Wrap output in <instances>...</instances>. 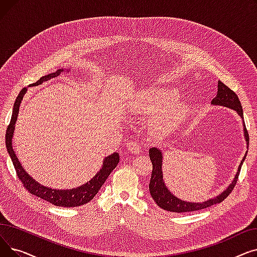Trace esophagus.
<instances>
[{
  "instance_id": "1",
  "label": "esophagus",
  "mask_w": 257,
  "mask_h": 257,
  "mask_svg": "<svg viewBox=\"0 0 257 257\" xmlns=\"http://www.w3.org/2000/svg\"><path fill=\"white\" fill-rule=\"evenodd\" d=\"M127 149L130 153L139 154L141 152V145L137 142H129L127 143Z\"/></svg>"
}]
</instances>
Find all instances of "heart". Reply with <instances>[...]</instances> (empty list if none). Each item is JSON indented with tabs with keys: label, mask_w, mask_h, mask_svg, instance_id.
Returning a JSON list of instances; mask_svg holds the SVG:
<instances>
[{
	"label": "heart",
	"mask_w": 257,
	"mask_h": 257,
	"mask_svg": "<svg viewBox=\"0 0 257 257\" xmlns=\"http://www.w3.org/2000/svg\"><path fill=\"white\" fill-rule=\"evenodd\" d=\"M177 97L178 91L175 89L147 88L139 92L130 108L132 112L152 115L149 121L150 132L157 138H165L178 129L193 111V106L184 101L170 105ZM168 104L170 105L169 107L166 106Z\"/></svg>",
	"instance_id": "heart-1"
}]
</instances>
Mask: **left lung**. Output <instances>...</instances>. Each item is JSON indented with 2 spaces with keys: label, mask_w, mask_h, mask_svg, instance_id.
<instances>
[{
  "label": "left lung",
  "mask_w": 257,
  "mask_h": 257,
  "mask_svg": "<svg viewBox=\"0 0 257 257\" xmlns=\"http://www.w3.org/2000/svg\"><path fill=\"white\" fill-rule=\"evenodd\" d=\"M211 104L214 106H223V107L230 108V109L236 111V113L240 116V118L242 120V127H244L242 128V130H244V138H245L246 145H247V151L240 161L233 180L222 193H220L219 195L214 196L210 199H207L206 201L187 202V201L177 198L174 194H172L171 191L167 187L165 180H164V175H163V161H164L163 152H161V150H159L158 148H155V147L150 148L149 156L152 161L153 170H152L151 180H150V184H149V191H150L151 197L155 201V203L165 210L181 213V212L196 211V210L210 207L211 205L221 203L223 200H225L228 197V195L231 193L234 185L236 184L237 177H238L239 172H240V168L247 156L248 147H249V136H248L246 126H245L242 107H241V104L236 96V93L229 88L228 86H226L223 82H221V81H219L218 82V91H217V94H215L214 99H212Z\"/></svg>",
  "instance_id": "8db88e82"
}]
</instances>
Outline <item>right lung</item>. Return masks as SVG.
I'll return each instance as SVG.
<instances>
[{"label":"right lung","mask_w":257,"mask_h":257,"mask_svg":"<svg viewBox=\"0 0 257 257\" xmlns=\"http://www.w3.org/2000/svg\"><path fill=\"white\" fill-rule=\"evenodd\" d=\"M63 71L69 72L70 70L67 69H59L56 72L51 73L49 75H46L44 77L40 78L37 82L30 84L29 86H37L43 84L45 81H48L52 78L58 77L60 73ZM27 92V87L23 88L18 96L15 105H13V110H12V116L10 124L7 127L6 130V148H7V152L12 160L13 166H15V169L17 171L18 177L24 184V186L30 192L32 195L39 197L40 199H44L45 201L50 202L53 205L56 206H61V207H76L80 205H84L88 202L93 199V197L97 195L101 186L104 184L106 179L109 176L110 173L115 169L117 166L118 161H119V155L118 153L114 152L111 155H108L103 159V165L100 171L94 175V176L87 181L86 183L80 185L75 188H71V190H56V188H51L49 186H45L43 184H40L37 182L33 177H31L30 175L26 172V170L23 168L22 164L20 163V160L13 150L12 147V138H13V133H15L16 129V123L18 120V115H19V110H20V105L22 103V100L25 96V93Z\"/></svg>","instance_id":"add662e5"}]
</instances>
